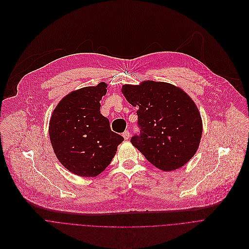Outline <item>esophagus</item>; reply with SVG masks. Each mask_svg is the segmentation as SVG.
I'll return each instance as SVG.
<instances>
[{
    "label": "esophagus",
    "instance_id": "34e87169",
    "mask_svg": "<svg viewBox=\"0 0 249 249\" xmlns=\"http://www.w3.org/2000/svg\"><path fill=\"white\" fill-rule=\"evenodd\" d=\"M129 131L128 130H125V131H124V133H123V136H124V139H128L129 138Z\"/></svg>",
    "mask_w": 249,
    "mask_h": 249
}]
</instances>
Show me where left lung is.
Returning <instances> with one entry per match:
<instances>
[{
    "mask_svg": "<svg viewBox=\"0 0 249 249\" xmlns=\"http://www.w3.org/2000/svg\"><path fill=\"white\" fill-rule=\"evenodd\" d=\"M129 104L137 107L139 132L130 141L162 171L184 166L195 154L202 134L201 117L189 96L166 82L144 81L123 86Z\"/></svg>",
    "mask_w": 249,
    "mask_h": 249,
    "instance_id": "8db88e82",
    "label": "left lung"
}]
</instances>
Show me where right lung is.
<instances>
[{"mask_svg": "<svg viewBox=\"0 0 249 249\" xmlns=\"http://www.w3.org/2000/svg\"><path fill=\"white\" fill-rule=\"evenodd\" d=\"M106 93L105 82L73 91L58 104L50 121L49 134L57 158L80 177L100 175L124 140L100 112Z\"/></svg>", "mask_w": 249, "mask_h": 249, "instance_id": "1", "label": "right lung"}]
</instances>
